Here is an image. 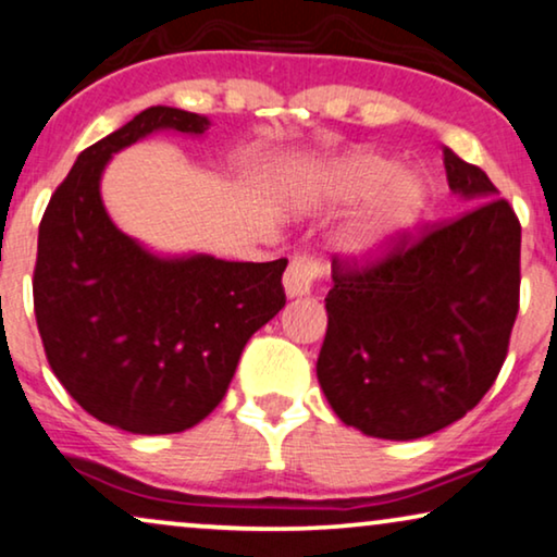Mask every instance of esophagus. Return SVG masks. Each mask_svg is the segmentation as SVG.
Wrapping results in <instances>:
<instances>
[{"instance_id":"34e87169","label":"esophagus","mask_w":557,"mask_h":557,"mask_svg":"<svg viewBox=\"0 0 557 557\" xmlns=\"http://www.w3.org/2000/svg\"><path fill=\"white\" fill-rule=\"evenodd\" d=\"M323 274V264L318 262L315 257L310 255H298L293 257L290 267H287L285 272V295L287 298H302V295H310L313 290L315 280Z\"/></svg>"}]
</instances>
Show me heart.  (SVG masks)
I'll return each mask as SVG.
<instances>
[{"mask_svg":"<svg viewBox=\"0 0 557 557\" xmlns=\"http://www.w3.org/2000/svg\"><path fill=\"white\" fill-rule=\"evenodd\" d=\"M403 165L389 154L354 150L325 170V196L341 203L376 198L374 211L344 239V255L372 259L410 232L428 209L430 188L418 173H399Z\"/></svg>","mask_w":557,"mask_h":557,"instance_id":"obj_1","label":"heart"}]
</instances>
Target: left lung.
Instances as JSON below:
<instances>
[{
  "instance_id": "obj_1",
  "label": "left lung",
  "mask_w": 557,
  "mask_h": 557,
  "mask_svg": "<svg viewBox=\"0 0 557 557\" xmlns=\"http://www.w3.org/2000/svg\"><path fill=\"white\" fill-rule=\"evenodd\" d=\"M443 162L471 211L364 270L333 259L315 372L341 422L372 438H425L473 410L520 310V221L484 170L448 147Z\"/></svg>"
}]
</instances>
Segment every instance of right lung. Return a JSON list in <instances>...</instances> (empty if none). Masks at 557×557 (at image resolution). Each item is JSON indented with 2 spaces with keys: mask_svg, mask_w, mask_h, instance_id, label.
Here are the masks:
<instances>
[{
  "mask_svg": "<svg viewBox=\"0 0 557 557\" xmlns=\"http://www.w3.org/2000/svg\"><path fill=\"white\" fill-rule=\"evenodd\" d=\"M209 127L175 107L139 111L78 154L40 221L33 295L50 369L88 414L127 433L198 425L224 399L247 341L285 306L287 259L158 255L101 201L103 170L124 147Z\"/></svg>",
  "mask_w": 557,
  "mask_h": 557,
  "instance_id": "obj_1",
  "label": "right lung"
}]
</instances>
